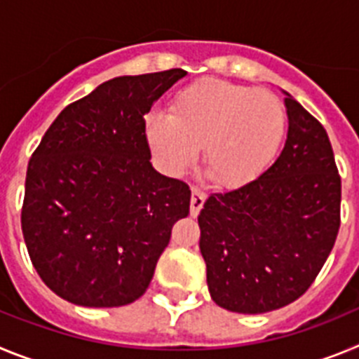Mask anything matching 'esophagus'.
Wrapping results in <instances>:
<instances>
[{"label":"esophagus","instance_id":"34e87169","mask_svg":"<svg viewBox=\"0 0 359 359\" xmlns=\"http://www.w3.org/2000/svg\"><path fill=\"white\" fill-rule=\"evenodd\" d=\"M205 201H207V194L199 189H192V198H190V215L192 217H196L199 214Z\"/></svg>","mask_w":359,"mask_h":359}]
</instances>
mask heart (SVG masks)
I'll use <instances>...</instances> for the list:
<instances>
[{"label":"heart","mask_w":359,"mask_h":359,"mask_svg":"<svg viewBox=\"0 0 359 359\" xmlns=\"http://www.w3.org/2000/svg\"><path fill=\"white\" fill-rule=\"evenodd\" d=\"M286 133L284 106L271 91L203 79L177 91L169 115H151L145 138L158 165L182 176L198 160L214 182L241 187L268 169Z\"/></svg>","instance_id":"heart-1"}]
</instances>
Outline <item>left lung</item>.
<instances>
[{"label":"left lung","mask_w":359,"mask_h":359,"mask_svg":"<svg viewBox=\"0 0 359 359\" xmlns=\"http://www.w3.org/2000/svg\"><path fill=\"white\" fill-rule=\"evenodd\" d=\"M284 104L280 156L253 182L212 194L198 217L212 300L243 315L302 297L340 230L341 180L327 133L290 93Z\"/></svg>","instance_id":"1"}]
</instances>
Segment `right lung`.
Returning a JSON list of instances; mask_svg holds the SVG:
<instances>
[{
    "mask_svg": "<svg viewBox=\"0 0 359 359\" xmlns=\"http://www.w3.org/2000/svg\"><path fill=\"white\" fill-rule=\"evenodd\" d=\"M185 69L123 75L69 104L28 163L21 228L32 264L55 294L118 307L145 293L187 183L154 170L144 116Z\"/></svg>",
    "mask_w": 359,
    "mask_h": 359,
    "instance_id": "obj_1",
    "label": "right lung"
}]
</instances>
